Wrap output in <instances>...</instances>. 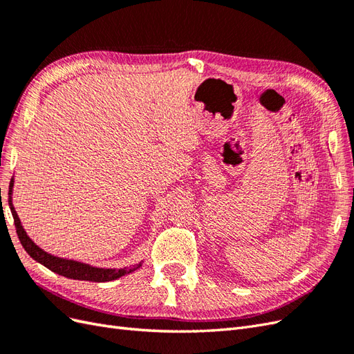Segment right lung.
<instances>
[{"label": "right lung", "mask_w": 354, "mask_h": 354, "mask_svg": "<svg viewBox=\"0 0 354 354\" xmlns=\"http://www.w3.org/2000/svg\"><path fill=\"white\" fill-rule=\"evenodd\" d=\"M13 186H15V178H12V181H10L8 205H10V211H12V214H13L15 224H16V232H17V236L20 239V243H22L25 251L32 257V259H34L38 263H41L42 266H46L47 269H50L51 272H55L60 276L69 277V279H77V281L109 282V281L118 279V277H121L124 274H130V273L136 272L138 267L142 266L143 261H140L138 264L122 267V269H102V267H94V266L85 264V263H81V261L60 259V257L51 255V254L46 252L44 250H41L39 246L28 236V233L25 232L22 223H20V218L17 216V212L13 207V199H12Z\"/></svg>", "instance_id": "right-lung-1"}]
</instances>
